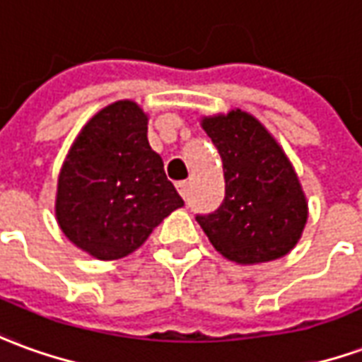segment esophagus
I'll return each mask as SVG.
<instances>
[{
    "label": "esophagus",
    "mask_w": 362,
    "mask_h": 362,
    "mask_svg": "<svg viewBox=\"0 0 362 362\" xmlns=\"http://www.w3.org/2000/svg\"><path fill=\"white\" fill-rule=\"evenodd\" d=\"M176 188H178V192H180L182 198H188V182L186 180L178 182V184H176Z\"/></svg>",
    "instance_id": "1"
}]
</instances>
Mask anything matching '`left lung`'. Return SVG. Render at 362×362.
<instances>
[{
    "label": "left lung",
    "instance_id": "left-lung-1",
    "mask_svg": "<svg viewBox=\"0 0 362 362\" xmlns=\"http://www.w3.org/2000/svg\"><path fill=\"white\" fill-rule=\"evenodd\" d=\"M202 127L221 155L225 176L223 204L196 216L209 243L239 264L284 257L308 219V202L284 151L247 111L204 117Z\"/></svg>",
    "mask_w": 362,
    "mask_h": 362
}]
</instances>
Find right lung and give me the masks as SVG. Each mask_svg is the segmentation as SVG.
<instances>
[{
  "label": "right lung",
  "instance_id": "add662e5",
  "mask_svg": "<svg viewBox=\"0 0 362 362\" xmlns=\"http://www.w3.org/2000/svg\"><path fill=\"white\" fill-rule=\"evenodd\" d=\"M135 102L95 113L70 146L58 176L57 219L76 247L102 260L127 257L184 199L146 139Z\"/></svg>",
  "mask_w": 362,
  "mask_h": 362
}]
</instances>
